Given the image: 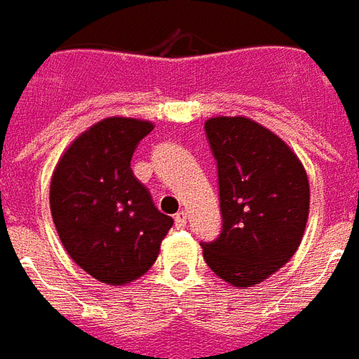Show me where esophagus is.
I'll list each match as a JSON object with an SVG mask.
<instances>
[{"mask_svg":"<svg viewBox=\"0 0 359 359\" xmlns=\"http://www.w3.org/2000/svg\"><path fill=\"white\" fill-rule=\"evenodd\" d=\"M174 220L177 228H185V226H187V212H185V210H180V212L175 215Z\"/></svg>","mask_w":359,"mask_h":359,"instance_id":"obj_1","label":"esophagus"}]
</instances>
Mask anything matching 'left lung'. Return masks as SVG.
<instances>
[{"instance_id": "obj_1", "label": "left lung", "mask_w": 359, "mask_h": 359, "mask_svg": "<svg viewBox=\"0 0 359 359\" xmlns=\"http://www.w3.org/2000/svg\"><path fill=\"white\" fill-rule=\"evenodd\" d=\"M205 133L218 172L222 228L201 241L210 271L249 288L276 273L304 238L306 170L288 144L248 118H212Z\"/></svg>"}]
</instances>
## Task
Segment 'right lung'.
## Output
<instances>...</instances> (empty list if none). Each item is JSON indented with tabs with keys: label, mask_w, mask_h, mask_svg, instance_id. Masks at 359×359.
I'll return each mask as SVG.
<instances>
[{
	"label": "right lung",
	"mask_w": 359,
	"mask_h": 359,
	"mask_svg": "<svg viewBox=\"0 0 359 359\" xmlns=\"http://www.w3.org/2000/svg\"><path fill=\"white\" fill-rule=\"evenodd\" d=\"M152 123L108 118L79 137L55 168L50 207L63 248L96 280L123 286L156 261L174 220L131 172Z\"/></svg>",
	"instance_id": "1"
}]
</instances>
